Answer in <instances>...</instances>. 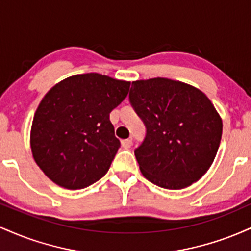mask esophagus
<instances>
[{"mask_svg":"<svg viewBox=\"0 0 251 251\" xmlns=\"http://www.w3.org/2000/svg\"><path fill=\"white\" fill-rule=\"evenodd\" d=\"M122 145H123V148L124 149H129L132 146V139H124V140H122Z\"/></svg>","mask_w":251,"mask_h":251,"instance_id":"esophagus-1","label":"esophagus"}]
</instances>
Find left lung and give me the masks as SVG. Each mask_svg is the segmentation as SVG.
<instances>
[{"mask_svg":"<svg viewBox=\"0 0 251 251\" xmlns=\"http://www.w3.org/2000/svg\"><path fill=\"white\" fill-rule=\"evenodd\" d=\"M129 101L146 126L134 150L144 177L171 190L200 180L214 163L223 129L209 98L189 83L153 77L132 82Z\"/></svg>","mask_w":251,"mask_h":251,"instance_id":"obj_1","label":"left lung"}]
</instances>
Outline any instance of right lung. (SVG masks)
Wrapping results in <instances>:
<instances>
[{
  "instance_id": "add662e5",
  "label": "right lung",
  "mask_w": 251,
  "mask_h": 251,
  "mask_svg": "<svg viewBox=\"0 0 251 251\" xmlns=\"http://www.w3.org/2000/svg\"><path fill=\"white\" fill-rule=\"evenodd\" d=\"M129 81L99 73L76 74L57 82L34 114V160L65 189L87 188L108 171L120 146L109 113L128 93Z\"/></svg>"
}]
</instances>
